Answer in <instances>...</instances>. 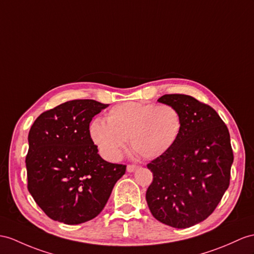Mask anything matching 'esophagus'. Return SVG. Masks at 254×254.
<instances>
[{
	"label": "esophagus",
	"mask_w": 254,
	"mask_h": 254,
	"mask_svg": "<svg viewBox=\"0 0 254 254\" xmlns=\"http://www.w3.org/2000/svg\"><path fill=\"white\" fill-rule=\"evenodd\" d=\"M140 166H138V165H127V171L128 172H133L134 170H137L138 168H139Z\"/></svg>",
	"instance_id": "obj_1"
}]
</instances>
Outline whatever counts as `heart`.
<instances>
[{
    "instance_id": "heart-1",
    "label": "heart",
    "mask_w": 254,
    "mask_h": 254,
    "mask_svg": "<svg viewBox=\"0 0 254 254\" xmlns=\"http://www.w3.org/2000/svg\"><path fill=\"white\" fill-rule=\"evenodd\" d=\"M183 126L180 112L170 104L124 102L113 107L107 123L95 120L89 131L103 156L119 159L130 139L131 147L145 158H156L175 145Z\"/></svg>"
}]
</instances>
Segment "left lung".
Returning <instances> with one entry per match:
<instances>
[{
    "label": "left lung",
    "instance_id": "obj_1",
    "mask_svg": "<svg viewBox=\"0 0 254 254\" xmlns=\"http://www.w3.org/2000/svg\"><path fill=\"white\" fill-rule=\"evenodd\" d=\"M158 101L175 107L183 126L175 145L146 165L153 181L145 198L156 220L188 228L206 220L228 189L230 132L215 110L193 97L164 95Z\"/></svg>",
    "mask_w": 254,
    "mask_h": 254
}]
</instances>
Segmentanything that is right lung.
I'll return each mask as SVG.
<instances>
[{"label": "right lung", "instance_id": "add662e5", "mask_svg": "<svg viewBox=\"0 0 254 254\" xmlns=\"http://www.w3.org/2000/svg\"><path fill=\"white\" fill-rule=\"evenodd\" d=\"M108 104L66 101L43 112L29 131L28 190L45 214L61 223H84L100 213L126 165L101 158L89 131Z\"/></svg>", "mask_w": 254, "mask_h": 254}]
</instances>
